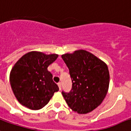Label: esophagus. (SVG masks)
Returning <instances> with one entry per match:
<instances>
[{
  "instance_id": "esophagus-1",
  "label": "esophagus",
  "mask_w": 131,
  "mask_h": 131,
  "mask_svg": "<svg viewBox=\"0 0 131 131\" xmlns=\"http://www.w3.org/2000/svg\"><path fill=\"white\" fill-rule=\"evenodd\" d=\"M58 86H59V90H61V83H59Z\"/></svg>"
}]
</instances>
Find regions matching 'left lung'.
<instances>
[{
	"mask_svg": "<svg viewBox=\"0 0 131 131\" xmlns=\"http://www.w3.org/2000/svg\"><path fill=\"white\" fill-rule=\"evenodd\" d=\"M69 69L72 86L62 95L72 110L80 114L90 113L98 107L107 95L109 72L107 64L85 50L62 54Z\"/></svg>",
	"mask_w": 131,
	"mask_h": 131,
	"instance_id": "left-lung-1",
	"label": "left lung"
}]
</instances>
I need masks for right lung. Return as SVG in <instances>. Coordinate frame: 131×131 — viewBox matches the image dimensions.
<instances>
[{"label":"right lung","instance_id":"add662e5","mask_svg":"<svg viewBox=\"0 0 131 131\" xmlns=\"http://www.w3.org/2000/svg\"><path fill=\"white\" fill-rule=\"evenodd\" d=\"M58 54L29 52L15 63L9 81L14 95L20 104L32 110H38L48 104L59 87L52 80L48 67Z\"/></svg>","mask_w":131,"mask_h":131}]
</instances>
